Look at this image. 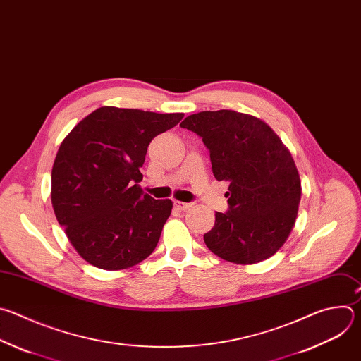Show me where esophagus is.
<instances>
[{
	"label": "esophagus",
	"mask_w": 361,
	"mask_h": 361,
	"mask_svg": "<svg viewBox=\"0 0 361 361\" xmlns=\"http://www.w3.org/2000/svg\"><path fill=\"white\" fill-rule=\"evenodd\" d=\"M173 206L178 209V210H188L193 206V203H189V202H179V200H175L173 202Z\"/></svg>",
	"instance_id": "obj_1"
}]
</instances>
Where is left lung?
Wrapping results in <instances>:
<instances>
[{"mask_svg": "<svg viewBox=\"0 0 361 361\" xmlns=\"http://www.w3.org/2000/svg\"><path fill=\"white\" fill-rule=\"evenodd\" d=\"M180 126L202 137L214 178L229 182V209L216 212L203 235L209 250L240 264L273 256L295 226L302 196L289 149L267 123L236 111H203Z\"/></svg>", "mask_w": 361, "mask_h": 361, "instance_id": "8db88e82", "label": "left lung"}]
</instances>
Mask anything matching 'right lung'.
<instances>
[{"mask_svg":"<svg viewBox=\"0 0 361 361\" xmlns=\"http://www.w3.org/2000/svg\"><path fill=\"white\" fill-rule=\"evenodd\" d=\"M182 118L102 106L62 140L51 175L52 207L71 245L92 266L126 269L155 250L172 202L142 192L139 168L151 140Z\"/></svg>","mask_w":361,"mask_h":361,"instance_id":"1","label":"right lung"}]
</instances>
